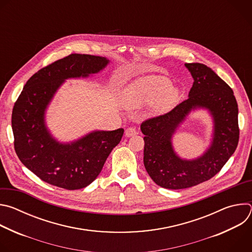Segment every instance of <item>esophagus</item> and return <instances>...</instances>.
Segmentation results:
<instances>
[{
	"instance_id": "1",
	"label": "esophagus",
	"mask_w": 252,
	"mask_h": 252,
	"mask_svg": "<svg viewBox=\"0 0 252 252\" xmlns=\"http://www.w3.org/2000/svg\"><path fill=\"white\" fill-rule=\"evenodd\" d=\"M136 133H137L136 128L133 127V126H130V127L126 128V137H130V136H132V135H134Z\"/></svg>"
}]
</instances>
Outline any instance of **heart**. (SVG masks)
Here are the masks:
<instances>
[{
	"label": "heart",
	"instance_id": "1",
	"mask_svg": "<svg viewBox=\"0 0 252 252\" xmlns=\"http://www.w3.org/2000/svg\"><path fill=\"white\" fill-rule=\"evenodd\" d=\"M179 97L178 90L171 87L168 79L159 76H150L140 79L131 87L126 103L128 107H137L153 102L151 112L160 115L176 103Z\"/></svg>",
	"mask_w": 252,
	"mask_h": 252
}]
</instances>
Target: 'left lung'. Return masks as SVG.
<instances>
[{
	"instance_id": "left-lung-1",
	"label": "left lung",
	"mask_w": 252,
	"mask_h": 252,
	"mask_svg": "<svg viewBox=\"0 0 252 252\" xmlns=\"http://www.w3.org/2000/svg\"><path fill=\"white\" fill-rule=\"evenodd\" d=\"M193 78L189 98L170 112L142 122L143 164L153 181L168 189H183L208 181L235 152L238 139V107L233 91L207 65L185 63ZM196 108H205L214 120L212 145L194 160L179 158L171 138L176 128Z\"/></svg>"
}]
</instances>
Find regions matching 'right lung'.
Wrapping results in <instances>:
<instances>
[{"instance_id":"add662e5","label":"right lung","mask_w":252,"mask_h":252,"mask_svg":"<svg viewBox=\"0 0 252 252\" xmlns=\"http://www.w3.org/2000/svg\"><path fill=\"white\" fill-rule=\"evenodd\" d=\"M109 63L103 57L71 54L37 71L19 95L12 114L15 151L23 164L45 183L68 190L88 187L120 143L124 128L94 130L62 143L45 123L47 107L65 80L87 78Z\"/></svg>"}]
</instances>
